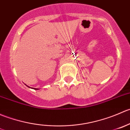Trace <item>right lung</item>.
I'll return each mask as SVG.
<instances>
[{"mask_svg":"<svg viewBox=\"0 0 130 130\" xmlns=\"http://www.w3.org/2000/svg\"><path fill=\"white\" fill-rule=\"evenodd\" d=\"M27 86V85H26ZM27 87H29V88H30V87H28V86H27ZM33 89H35V90H38V88H33Z\"/></svg>","mask_w":130,"mask_h":130,"instance_id":"add662e5","label":"right lung"}]
</instances>
